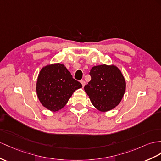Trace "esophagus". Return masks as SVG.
Masks as SVG:
<instances>
[{
    "label": "esophagus",
    "mask_w": 161,
    "mask_h": 161,
    "mask_svg": "<svg viewBox=\"0 0 161 161\" xmlns=\"http://www.w3.org/2000/svg\"><path fill=\"white\" fill-rule=\"evenodd\" d=\"M80 82H81V85L83 86H85V84H86V81H84V80H81V81H80Z\"/></svg>",
    "instance_id": "1"
}]
</instances>
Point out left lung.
<instances>
[{"label": "left lung", "mask_w": 161, "mask_h": 161, "mask_svg": "<svg viewBox=\"0 0 161 161\" xmlns=\"http://www.w3.org/2000/svg\"><path fill=\"white\" fill-rule=\"evenodd\" d=\"M90 80L84 86L92 105L105 112L116 108L125 94L126 81L120 70L115 65L101 64L90 70Z\"/></svg>", "instance_id": "8db88e82"}]
</instances>
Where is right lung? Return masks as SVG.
Here are the masks:
<instances>
[{"label":"right lung","mask_w":161,"mask_h":161,"mask_svg":"<svg viewBox=\"0 0 161 161\" xmlns=\"http://www.w3.org/2000/svg\"><path fill=\"white\" fill-rule=\"evenodd\" d=\"M81 87V83L73 79L64 64L56 63L41 69L36 90L42 105L55 112L63 108L73 93Z\"/></svg>","instance_id":"right-lung-1"}]
</instances>
